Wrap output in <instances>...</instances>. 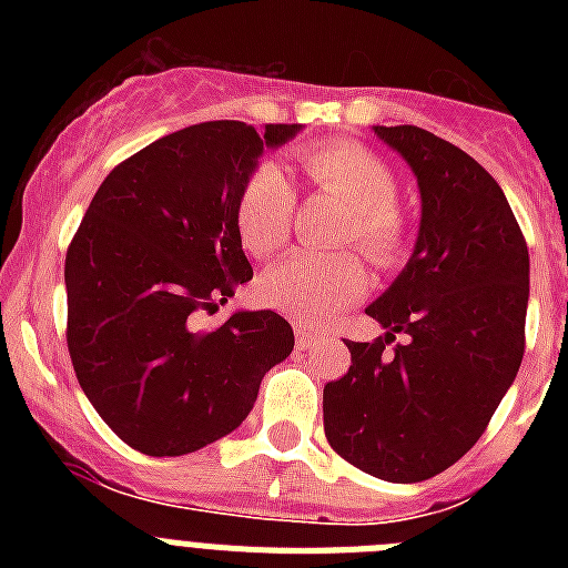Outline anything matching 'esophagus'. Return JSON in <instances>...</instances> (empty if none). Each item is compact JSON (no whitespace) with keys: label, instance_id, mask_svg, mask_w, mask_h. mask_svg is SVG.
<instances>
[{"label":"esophagus","instance_id":"1","mask_svg":"<svg viewBox=\"0 0 568 568\" xmlns=\"http://www.w3.org/2000/svg\"><path fill=\"white\" fill-rule=\"evenodd\" d=\"M321 335L313 333V329L307 327V324H301V321H295V344H298V349H310V346L318 341Z\"/></svg>","mask_w":568,"mask_h":568}]
</instances>
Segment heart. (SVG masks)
<instances>
[{
    "label": "heart",
    "instance_id": "heart-1",
    "mask_svg": "<svg viewBox=\"0 0 568 568\" xmlns=\"http://www.w3.org/2000/svg\"><path fill=\"white\" fill-rule=\"evenodd\" d=\"M310 179L346 207L341 227L373 261L389 264L404 247V222L393 204L398 199L393 170L361 144L333 142L304 153ZM295 193L287 173L264 162L250 173L235 204V224L244 250L273 255L287 241ZM366 290V275L353 253H290L261 278L264 298L304 324H324Z\"/></svg>",
    "mask_w": 568,
    "mask_h": 568
}]
</instances>
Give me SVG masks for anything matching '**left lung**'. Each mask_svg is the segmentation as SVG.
<instances>
[{
  "label": "left lung",
  "instance_id": "left-lung-1",
  "mask_svg": "<svg viewBox=\"0 0 568 568\" xmlns=\"http://www.w3.org/2000/svg\"><path fill=\"white\" fill-rule=\"evenodd\" d=\"M373 130L418 179L420 227L406 267L366 307L384 338L346 341L353 366L324 386V433L366 475L418 484L469 453L518 375L529 250L469 153L413 124ZM395 332L410 341L386 354Z\"/></svg>",
  "mask_w": 568,
  "mask_h": 568
}]
</instances>
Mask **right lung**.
<instances>
[{"mask_svg": "<svg viewBox=\"0 0 568 568\" xmlns=\"http://www.w3.org/2000/svg\"><path fill=\"white\" fill-rule=\"evenodd\" d=\"M301 124L204 122L164 135L97 190L64 258L68 349L84 395L124 444L187 455L239 429L261 378L293 353L273 310L199 315L253 278L235 204L264 150Z\"/></svg>", "mask_w": 568, "mask_h": 568, "instance_id": "add662e5", "label": "right lung"}]
</instances>
